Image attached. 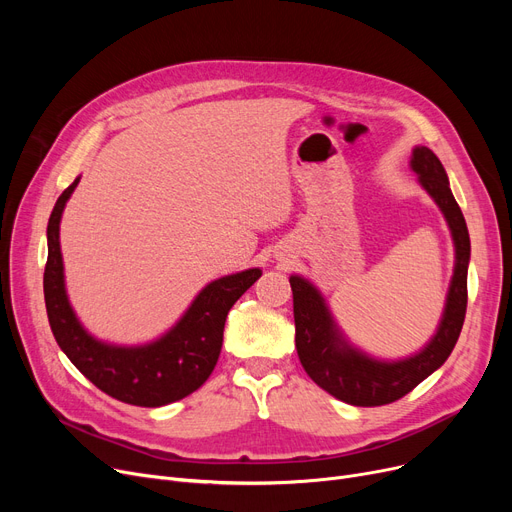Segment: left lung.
<instances>
[{"label": "left lung", "instance_id": "1", "mask_svg": "<svg viewBox=\"0 0 512 512\" xmlns=\"http://www.w3.org/2000/svg\"><path fill=\"white\" fill-rule=\"evenodd\" d=\"M411 170L423 191L434 199L448 224L454 245V270L444 311L434 336L405 359L371 357L344 336L321 290L292 274L297 353L309 378L334 398L355 407H382L409 394L427 375L444 365L459 340L467 311V270L471 240L459 203L454 201L444 166L432 149L417 145Z\"/></svg>", "mask_w": 512, "mask_h": 512}]
</instances>
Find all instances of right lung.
<instances>
[{
    "instance_id": "1",
    "label": "right lung",
    "mask_w": 512,
    "mask_h": 512,
    "mask_svg": "<svg viewBox=\"0 0 512 512\" xmlns=\"http://www.w3.org/2000/svg\"><path fill=\"white\" fill-rule=\"evenodd\" d=\"M78 182L80 176L60 195L47 224L43 292L51 332L72 365L101 392L137 407L170 405L207 382L222 351L228 311L261 278V270L251 267L209 282L176 324L151 342H103L80 324L66 292L60 222Z\"/></svg>"
}]
</instances>
